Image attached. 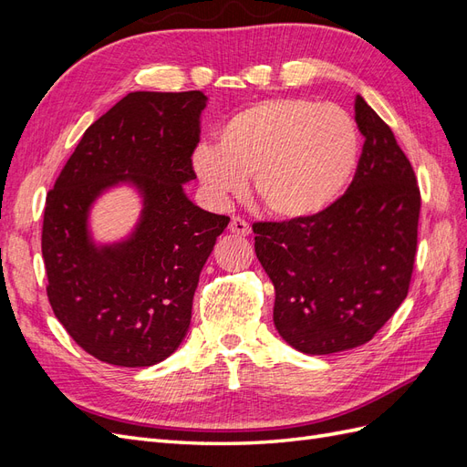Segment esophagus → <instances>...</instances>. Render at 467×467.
<instances>
[{
    "label": "esophagus",
    "instance_id": "esophagus-1",
    "mask_svg": "<svg viewBox=\"0 0 467 467\" xmlns=\"http://www.w3.org/2000/svg\"><path fill=\"white\" fill-rule=\"evenodd\" d=\"M228 230L232 234H235V235H249L251 234V225L245 220H242V218H232Z\"/></svg>",
    "mask_w": 467,
    "mask_h": 467
}]
</instances>
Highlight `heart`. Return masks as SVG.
I'll return each instance as SVG.
<instances>
[{
  "label": "heart",
  "instance_id": "heart-1",
  "mask_svg": "<svg viewBox=\"0 0 467 467\" xmlns=\"http://www.w3.org/2000/svg\"><path fill=\"white\" fill-rule=\"evenodd\" d=\"M360 134L347 110L306 99H268L235 112L218 146L201 144L192 171L216 204L242 194L247 177L261 204L282 220L327 210L357 171Z\"/></svg>",
  "mask_w": 467,
  "mask_h": 467
}]
</instances>
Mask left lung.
I'll return each instance as SVG.
<instances>
[{"mask_svg": "<svg viewBox=\"0 0 467 467\" xmlns=\"http://www.w3.org/2000/svg\"><path fill=\"white\" fill-rule=\"evenodd\" d=\"M355 112L366 140L341 199L312 218L253 225L275 286V327L304 355L368 343L411 282L420 210L413 167L360 95Z\"/></svg>", "mask_w": 467, "mask_h": 467, "instance_id": "8db88e82", "label": "left lung"}]
</instances>
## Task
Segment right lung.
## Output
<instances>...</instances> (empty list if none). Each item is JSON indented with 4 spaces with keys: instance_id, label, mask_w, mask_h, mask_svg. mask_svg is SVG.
I'll use <instances>...</instances> for the list:
<instances>
[{
    "instance_id": "right-lung-1",
    "label": "right lung",
    "mask_w": 467,
    "mask_h": 467,
    "mask_svg": "<svg viewBox=\"0 0 467 467\" xmlns=\"http://www.w3.org/2000/svg\"><path fill=\"white\" fill-rule=\"evenodd\" d=\"M202 91H134L97 119L47 196L42 257L54 316L91 357L144 368L185 338L192 296L216 237L230 223L185 192L196 179ZM129 186L140 202L133 230L95 240L90 212Z\"/></svg>"
}]
</instances>
